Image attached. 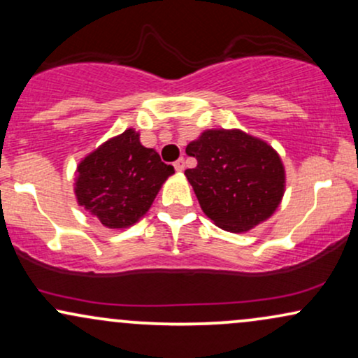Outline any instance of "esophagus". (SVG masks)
<instances>
[{"instance_id":"esophagus-1","label":"esophagus","mask_w":358,"mask_h":358,"mask_svg":"<svg viewBox=\"0 0 358 358\" xmlns=\"http://www.w3.org/2000/svg\"><path fill=\"white\" fill-rule=\"evenodd\" d=\"M175 170L176 171H178V173H182V171L185 170V159L183 158H180V159H176V162H175Z\"/></svg>"}]
</instances>
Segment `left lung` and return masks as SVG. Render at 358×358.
Masks as SVG:
<instances>
[{
    "label": "left lung",
    "instance_id": "8db88e82",
    "mask_svg": "<svg viewBox=\"0 0 358 358\" xmlns=\"http://www.w3.org/2000/svg\"><path fill=\"white\" fill-rule=\"evenodd\" d=\"M196 166L185 170L200 207L217 227L248 232L268 220L281 203L286 171L264 139L242 129H205L187 145Z\"/></svg>",
    "mask_w": 358,
    "mask_h": 358
}]
</instances>
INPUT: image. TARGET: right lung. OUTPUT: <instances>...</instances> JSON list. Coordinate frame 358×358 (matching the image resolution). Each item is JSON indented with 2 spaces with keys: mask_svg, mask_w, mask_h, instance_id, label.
Returning a JSON list of instances; mask_svg holds the SVG:
<instances>
[{
  "mask_svg": "<svg viewBox=\"0 0 358 358\" xmlns=\"http://www.w3.org/2000/svg\"><path fill=\"white\" fill-rule=\"evenodd\" d=\"M175 173L139 133L127 127L80 159L76 170L77 203L104 227L121 231L146 215L162 185Z\"/></svg>",
  "mask_w": 358,
  "mask_h": 358,
  "instance_id": "1",
  "label": "right lung"
}]
</instances>
